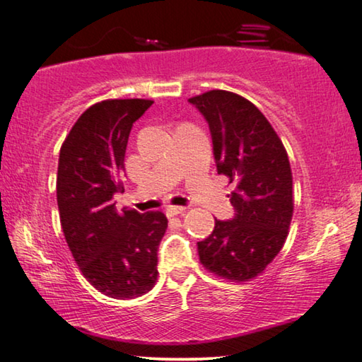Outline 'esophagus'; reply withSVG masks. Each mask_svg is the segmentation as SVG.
Segmentation results:
<instances>
[{
    "label": "esophagus",
    "mask_w": 362,
    "mask_h": 362,
    "mask_svg": "<svg viewBox=\"0 0 362 362\" xmlns=\"http://www.w3.org/2000/svg\"><path fill=\"white\" fill-rule=\"evenodd\" d=\"M186 211V206H168L167 213L168 216H177V215H182V213Z\"/></svg>",
    "instance_id": "obj_1"
}]
</instances>
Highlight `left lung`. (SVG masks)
<instances>
[{
	"label": "left lung",
	"instance_id": "1",
	"mask_svg": "<svg viewBox=\"0 0 362 362\" xmlns=\"http://www.w3.org/2000/svg\"><path fill=\"white\" fill-rule=\"evenodd\" d=\"M189 103L209 122L218 175L235 185L234 218L215 220L213 233L197 242L200 263L223 279H253L281 252L292 221L287 152L266 117L239 94L213 90Z\"/></svg>",
	"mask_w": 362,
	"mask_h": 362
}]
</instances>
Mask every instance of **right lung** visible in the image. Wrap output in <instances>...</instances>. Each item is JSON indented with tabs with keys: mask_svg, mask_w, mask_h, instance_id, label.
<instances>
[{
	"mask_svg": "<svg viewBox=\"0 0 362 362\" xmlns=\"http://www.w3.org/2000/svg\"><path fill=\"white\" fill-rule=\"evenodd\" d=\"M147 99H109L80 115L61 147L57 206L65 240L83 276L110 298L149 292L157 281V252L168 228L162 211L115 209L117 177L125 170L133 123Z\"/></svg>",
	"mask_w": 362,
	"mask_h": 362,
	"instance_id": "obj_1",
	"label": "right lung"
}]
</instances>
